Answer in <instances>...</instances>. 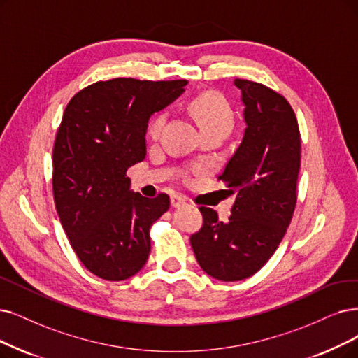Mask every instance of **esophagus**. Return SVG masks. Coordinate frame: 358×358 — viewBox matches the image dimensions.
I'll return each instance as SVG.
<instances>
[{
	"mask_svg": "<svg viewBox=\"0 0 358 358\" xmlns=\"http://www.w3.org/2000/svg\"><path fill=\"white\" fill-rule=\"evenodd\" d=\"M185 203H187V199H185L182 195H173V196L170 198L171 207H180V206H183Z\"/></svg>",
	"mask_w": 358,
	"mask_h": 358,
	"instance_id": "obj_1",
	"label": "esophagus"
}]
</instances>
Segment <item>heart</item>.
Returning <instances> with one entry per match:
<instances>
[{
	"label": "heart",
	"instance_id": "1",
	"mask_svg": "<svg viewBox=\"0 0 358 358\" xmlns=\"http://www.w3.org/2000/svg\"><path fill=\"white\" fill-rule=\"evenodd\" d=\"M189 111L196 120L203 134L222 132L227 135L234 127V111L226 99L217 92H204L189 101ZM167 114L164 111L155 113L148 122L147 134L151 139L160 136Z\"/></svg>",
	"mask_w": 358,
	"mask_h": 358
}]
</instances>
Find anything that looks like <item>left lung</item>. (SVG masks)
<instances>
[{
    "label": "left lung",
    "mask_w": 358,
    "mask_h": 358,
    "mask_svg": "<svg viewBox=\"0 0 358 358\" xmlns=\"http://www.w3.org/2000/svg\"><path fill=\"white\" fill-rule=\"evenodd\" d=\"M234 83L242 92L247 127L219 179L236 199L226 222L199 207L203 226L191 235L198 264L223 282L252 276L273 255L296 206L301 164V136L287 98L259 82Z\"/></svg>",
    "instance_id": "1"
}]
</instances>
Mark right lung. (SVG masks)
Returning <instances> with one entry per match:
<instances>
[{"mask_svg":"<svg viewBox=\"0 0 358 358\" xmlns=\"http://www.w3.org/2000/svg\"><path fill=\"white\" fill-rule=\"evenodd\" d=\"M188 80H99L70 99L52 148V194L70 245L91 273L124 280L144 267L150 227L169 210L166 194L131 191L126 171L145 159L150 116Z\"/></svg>","mask_w":358,"mask_h":358,"instance_id":"1","label":"right lung"}]
</instances>
